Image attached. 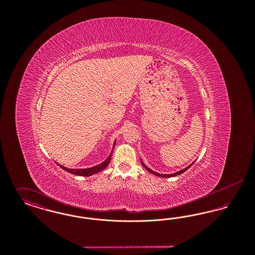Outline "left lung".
<instances>
[{"label": "left lung", "mask_w": 255, "mask_h": 255, "mask_svg": "<svg viewBox=\"0 0 255 255\" xmlns=\"http://www.w3.org/2000/svg\"><path fill=\"white\" fill-rule=\"evenodd\" d=\"M141 161V164L143 165V167L145 168L146 170H148L150 173H152V174H154V175H156V176H158V177H162V178H170V177H175V176H178V175H181L182 173H183L184 171H186V170L188 169L194 162H192L191 164H189L187 167H185V168H183V169L180 170V171H177V172H175V173H172V174H160V173H158V172H155V171H153L152 169H150L147 165H145V163L144 162H142V160H140Z\"/></svg>", "instance_id": "obj_1"}]
</instances>
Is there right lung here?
<instances>
[{
  "label": "right lung",
  "instance_id": "add662e5",
  "mask_svg": "<svg viewBox=\"0 0 255 255\" xmlns=\"http://www.w3.org/2000/svg\"><path fill=\"white\" fill-rule=\"evenodd\" d=\"M116 140H117V139H115V141H114V145H113L112 151H111V153H110L109 157L106 158L104 161H102L101 163H99V164L96 165V166L89 167V168H77V169H74V168H68V167H65V166L61 165L59 163H57V164L60 166L62 169L65 170V171H67V172H69V173H72L73 175H76V176H84V177H89V176L95 175V174H97L98 172H100V171L105 169V168L109 165L110 160H111V158H112V154H113V151H114V147H115V144H116Z\"/></svg>",
  "mask_w": 255,
  "mask_h": 255
}]
</instances>
